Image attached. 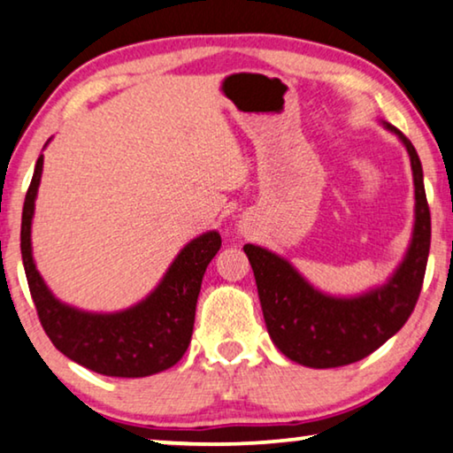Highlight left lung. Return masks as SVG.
Masks as SVG:
<instances>
[{
    "mask_svg": "<svg viewBox=\"0 0 453 453\" xmlns=\"http://www.w3.org/2000/svg\"><path fill=\"white\" fill-rule=\"evenodd\" d=\"M386 127L403 139L411 156L417 205L409 252L384 288L351 299L324 296L288 260L260 246H244L271 339L279 351L302 365L328 369L361 361L404 326L418 302L431 246L423 168L409 137L396 127Z\"/></svg>",
    "mask_w": 453,
    "mask_h": 453,
    "instance_id": "8db88e82",
    "label": "left lung"
}]
</instances>
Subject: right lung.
I'll return each mask as SVG.
<instances>
[{
  "label": "right lung",
  "instance_id": "obj_1",
  "mask_svg": "<svg viewBox=\"0 0 453 453\" xmlns=\"http://www.w3.org/2000/svg\"><path fill=\"white\" fill-rule=\"evenodd\" d=\"M41 172L42 156H38L24 199L20 248L30 296L50 342L72 361L112 378H145L174 365L188 349L203 275L219 250L221 235L207 232L184 246L156 291L129 310L88 314L69 308L47 289L30 248Z\"/></svg>",
  "mask_w": 453,
  "mask_h": 453
}]
</instances>
